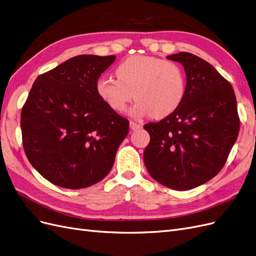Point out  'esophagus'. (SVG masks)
Segmentation results:
<instances>
[{
  "label": "esophagus",
  "mask_w": 256,
  "mask_h": 256,
  "mask_svg": "<svg viewBox=\"0 0 256 256\" xmlns=\"http://www.w3.org/2000/svg\"><path fill=\"white\" fill-rule=\"evenodd\" d=\"M129 126H130V129H131V130H138V129H141V127H142L141 125H138V124L134 122H130Z\"/></svg>",
  "instance_id": "34e87169"
}]
</instances>
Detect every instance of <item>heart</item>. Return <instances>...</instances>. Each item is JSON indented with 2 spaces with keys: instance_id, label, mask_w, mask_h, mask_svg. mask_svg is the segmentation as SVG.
Returning a JSON list of instances; mask_svg holds the SVG:
<instances>
[{
  "instance_id": "obj_1",
  "label": "heart",
  "mask_w": 256,
  "mask_h": 256,
  "mask_svg": "<svg viewBox=\"0 0 256 256\" xmlns=\"http://www.w3.org/2000/svg\"><path fill=\"white\" fill-rule=\"evenodd\" d=\"M116 76H102L95 84L96 94L110 110L122 113L136 97L131 108L134 118L150 115L164 118L182 104L187 80L180 66L154 56H134L116 67Z\"/></svg>"
}]
</instances>
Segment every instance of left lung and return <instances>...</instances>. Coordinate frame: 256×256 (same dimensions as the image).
<instances>
[{
  "label": "left lung",
  "instance_id": "left-lung-1",
  "mask_svg": "<svg viewBox=\"0 0 256 256\" xmlns=\"http://www.w3.org/2000/svg\"><path fill=\"white\" fill-rule=\"evenodd\" d=\"M184 66L182 104L159 122L146 124L150 142L144 150L150 175L166 187L186 191L218 174L239 132L235 92L206 60L188 52L166 56Z\"/></svg>",
  "mask_w": 256,
  "mask_h": 256
}]
</instances>
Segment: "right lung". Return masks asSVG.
<instances>
[{
  "label": "right lung",
  "mask_w": 256,
  "mask_h": 256,
  "mask_svg": "<svg viewBox=\"0 0 256 256\" xmlns=\"http://www.w3.org/2000/svg\"><path fill=\"white\" fill-rule=\"evenodd\" d=\"M114 56H78L35 80L21 112L23 147L46 180L67 189L102 180L125 140L129 122L110 110L95 84Z\"/></svg>",
  "instance_id": "1"
}]
</instances>
